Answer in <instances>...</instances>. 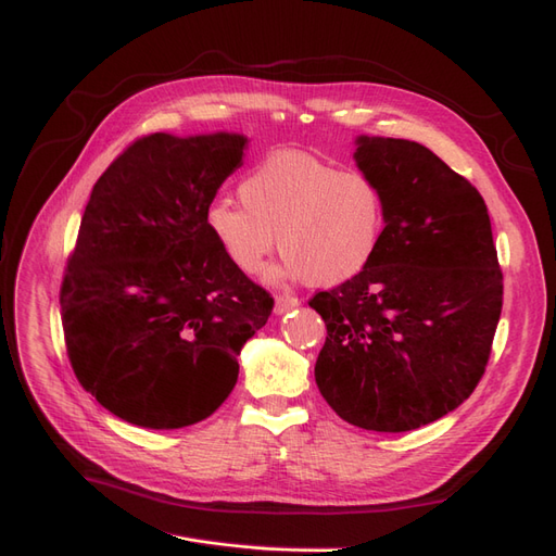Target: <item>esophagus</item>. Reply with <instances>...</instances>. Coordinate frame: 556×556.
Masks as SVG:
<instances>
[{
  "mask_svg": "<svg viewBox=\"0 0 556 556\" xmlns=\"http://www.w3.org/2000/svg\"><path fill=\"white\" fill-rule=\"evenodd\" d=\"M300 305V300L291 293H279L275 298V314H287Z\"/></svg>",
  "mask_w": 556,
  "mask_h": 556,
  "instance_id": "esophagus-1",
  "label": "esophagus"
}]
</instances>
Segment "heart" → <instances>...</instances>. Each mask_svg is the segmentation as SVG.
Segmentation results:
<instances>
[{
    "label": "heart",
    "instance_id": "obj_1",
    "mask_svg": "<svg viewBox=\"0 0 556 556\" xmlns=\"http://www.w3.org/2000/svg\"><path fill=\"white\" fill-rule=\"evenodd\" d=\"M245 207L216 200L207 228L226 261L256 275L275 247L283 263L273 277L338 287L366 269L384 240L387 198L361 169H340L307 151H277L240 186Z\"/></svg>",
    "mask_w": 556,
    "mask_h": 556
}]
</instances>
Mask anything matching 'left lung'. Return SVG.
Returning <instances> with one entry per match:
<instances>
[{"instance_id":"1","label":"left lung","mask_w":556,"mask_h":556,"mask_svg":"<svg viewBox=\"0 0 556 556\" xmlns=\"http://www.w3.org/2000/svg\"><path fill=\"white\" fill-rule=\"evenodd\" d=\"M356 165L384 190L375 261L319 291L326 321L314 377L326 403L366 431L403 433L478 387L503 307L486 204L466 177L409 139L358 137Z\"/></svg>"}]
</instances>
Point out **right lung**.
<instances>
[{"mask_svg": "<svg viewBox=\"0 0 556 556\" xmlns=\"http://www.w3.org/2000/svg\"><path fill=\"white\" fill-rule=\"evenodd\" d=\"M244 147L242 135L153 132L92 186L60 287L62 330L78 384L123 421L165 431L214 415L273 314V295L207 228Z\"/></svg>", "mask_w": 556, "mask_h": 556, "instance_id": "right-lung-1", "label": "right lung"}]
</instances>
